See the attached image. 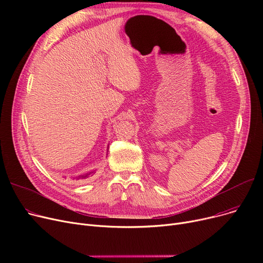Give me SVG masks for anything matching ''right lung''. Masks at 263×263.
Here are the masks:
<instances>
[{
  "label": "right lung",
  "mask_w": 263,
  "mask_h": 263,
  "mask_svg": "<svg viewBox=\"0 0 263 263\" xmlns=\"http://www.w3.org/2000/svg\"><path fill=\"white\" fill-rule=\"evenodd\" d=\"M107 148H108V147H107ZM95 173H96V170L90 171V172H87V173H84V174H81V175L76 176V177H72V178H73V179H77V180H85V179H87V178H89L90 176L95 175Z\"/></svg>",
  "instance_id": "1"
}]
</instances>
